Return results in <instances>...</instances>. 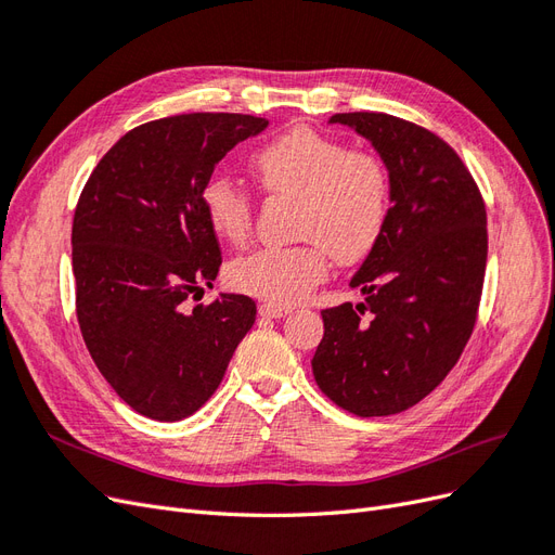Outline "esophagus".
<instances>
[{
  "label": "esophagus",
  "mask_w": 555,
  "mask_h": 555,
  "mask_svg": "<svg viewBox=\"0 0 555 555\" xmlns=\"http://www.w3.org/2000/svg\"><path fill=\"white\" fill-rule=\"evenodd\" d=\"M289 312H292L289 306H280V304H261V306H259V314H261V317H271V319L287 317Z\"/></svg>",
  "instance_id": "34e87169"
}]
</instances>
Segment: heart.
Returning a JSON list of instances; mask_svg holds the SVG:
<instances>
[{
	"instance_id": "heart-1",
	"label": "heart",
	"mask_w": 555,
	"mask_h": 555,
	"mask_svg": "<svg viewBox=\"0 0 555 555\" xmlns=\"http://www.w3.org/2000/svg\"><path fill=\"white\" fill-rule=\"evenodd\" d=\"M249 171L268 196L294 198L292 247L259 249L233 261L229 282L238 292L268 304L289 306L306 298L335 263L361 261L382 238L389 217V171L363 150L294 127L266 143L249 159ZM204 212L210 229L231 245L251 233V198L224 178L204 188Z\"/></svg>"
}]
</instances>
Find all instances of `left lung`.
<instances>
[{
    "mask_svg": "<svg viewBox=\"0 0 555 555\" xmlns=\"http://www.w3.org/2000/svg\"><path fill=\"white\" fill-rule=\"evenodd\" d=\"M389 169L382 238L351 278L363 304L322 310L312 373L357 416L405 412L438 386L475 331L489 231L473 173L433 131L386 113H335Z\"/></svg>",
    "mask_w": 555,
    "mask_h": 555,
    "instance_id": "1",
    "label": "left lung"
}]
</instances>
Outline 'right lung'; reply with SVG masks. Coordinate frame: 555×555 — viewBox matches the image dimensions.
<instances>
[{
	"label": "right lung",
	"mask_w": 555,
	"mask_h": 555,
	"mask_svg": "<svg viewBox=\"0 0 555 555\" xmlns=\"http://www.w3.org/2000/svg\"><path fill=\"white\" fill-rule=\"evenodd\" d=\"M266 117L184 113L133 127L96 164L72 229L76 314L99 373L155 422L194 414L220 386L255 324L249 296L194 306L222 249L204 188L231 147Z\"/></svg>",
	"instance_id": "obj_1"
}]
</instances>
